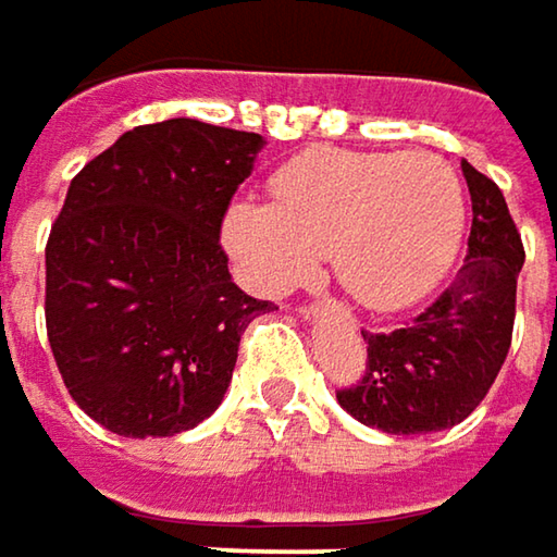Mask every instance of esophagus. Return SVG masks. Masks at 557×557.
Segmentation results:
<instances>
[{
  "label": "esophagus",
  "instance_id": "1",
  "mask_svg": "<svg viewBox=\"0 0 557 557\" xmlns=\"http://www.w3.org/2000/svg\"><path fill=\"white\" fill-rule=\"evenodd\" d=\"M298 310L304 317H317V313H320V304H300Z\"/></svg>",
  "mask_w": 557,
  "mask_h": 557
}]
</instances>
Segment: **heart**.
<instances>
[{"instance_id": "b5f03b06", "label": "heart", "mask_w": 557, "mask_h": 557, "mask_svg": "<svg viewBox=\"0 0 557 557\" xmlns=\"http://www.w3.org/2000/svg\"><path fill=\"white\" fill-rule=\"evenodd\" d=\"M275 202L240 199L224 244L262 292H288L330 253L338 288L368 310L424 298L457 259L466 189L431 151L310 148L272 177Z\"/></svg>"}]
</instances>
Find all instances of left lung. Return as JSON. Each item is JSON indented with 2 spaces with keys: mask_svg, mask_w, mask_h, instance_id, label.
<instances>
[{
  "mask_svg": "<svg viewBox=\"0 0 557 557\" xmlns=\"http://www.w3.org/2000/svg\"><path fill=\"white\" fill-rule=\"evenodd\" d=\"M472 199L469 250L454 282L406 326L364 333V374L336 389L338 406L386 434L454 428L488 396L517 317L523 240L497 183L462 161Z\"/></svg>",
  "mask_w": 557,
  "mask_h": 557,
  "instance_id": "obj_1",
  "label": "left lung"
}]
</instances>
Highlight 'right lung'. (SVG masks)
Instances as JSON below:
<instances>
[{
	"instance_id": "1",
	"label": "right lung",
	"mask_w": 557,
	"mask_h": 557,
	"mask_svg": "<svg viewBox=\"0 0 557 557\" xmlns=\"http://www.w3.org/2000/svg\"><path fill=\"white\" fill-rule=\"evenodd\" d=\"M262 136L164 120L123 133L69 183L47 240V338L69 396L123 437H171L224 399L250 320L221 221Z\"/></svg>"
}]
</instances>
